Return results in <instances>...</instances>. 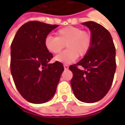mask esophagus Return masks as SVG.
I'll list each match as a JSON object with an SVG mask.
<instances>
[{
    "instance_id": "1",
    "label": "esophagus",
    "mask_w": 125,
    "mask_h": 125,
    "mask_svg": "<svg viewBox=\"0 0 125 125\" xmlns=\"http://www.w3.org/2000/svg\"><path fill=\"white\" fill-rule=\"evenodd\" d=\"M64 69L65 70H68L69 69V66L67 65H64Z\"/></svg>"
}]
</instances>
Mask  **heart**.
<instances>
[{
    "label": "heart",
    "mask_w": 125,
    "mask_h": 125,
    "mask_svg": "<svg viewBox=\"0 0 125 125\" xmlns=\"http://www.w3.org/2000/svg\"><path fill=\"white\" fill-rule=\"evenodd\" d=\"M55 36L48 35L44 40L46 50L52 54H58L65 48L67 49L55 57V60L70 64L79 57L86 55L91 48L93 36L88 31L76 26H66L55 32Z\"/></svg>",
    "instance_id": "obj_1"
}]
</instances>
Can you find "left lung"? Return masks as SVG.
Here are the masks:
<instances>
[{
    "mask_svg": "<svg viewBox=\"0 0 125 125\" xmlns=\"http://www.w3.org/2000/svg\"><path fill=\"white\" fill-rule=\"evenodd\" d=\"M83 25L91 32L92 46L82 60L70 66L73 73L71 85L79 100L94 103L103 98L112 85L116 69L115 48L110 32L102 25L94 21Z\"/></svg>",
    "mask_w": 125,
    "mask_h": 125,
    "instance_id": "1",
    "label": "left lung"
}]
</instances>
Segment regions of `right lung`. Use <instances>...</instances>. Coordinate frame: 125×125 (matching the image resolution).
<instances>
[{"instance_id": "1", "label": "right lung", "mask_w": 125, "mask_h": 125, "mask_svg": "<svg viewBox=\"0 0 125 125\" xmlns=\"http://www.w3.org/2000/svg\"><path fill=\"white\" fill-rule=\"evenodd\" d=\"M58 26L37 21L26 23L18 30L11 44L10 70L22 97L33 104L48 102L55 94L62 64L55 61L44 46L45 38Z\"/></svg>"}]
</instances>
